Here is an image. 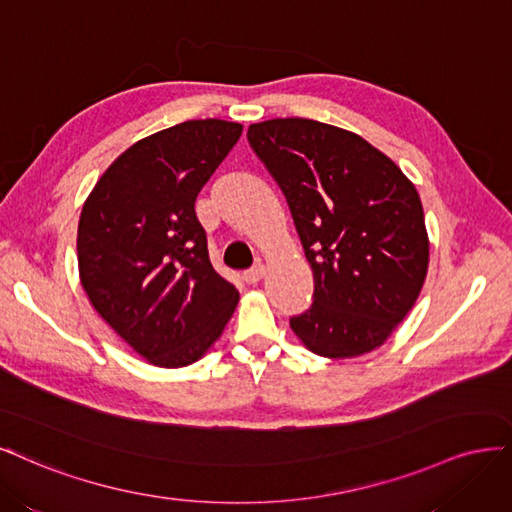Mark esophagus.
I'll use <instances>...</instances> for the list:
<instances>
[{"label": "esophagus", "mask_w": 512, "mask_h": 512, "mask_svg": "<svg viewBox=\"0 0 512 512\" xmlns=\"http://www.w3.org/2000/svg\"><path fill=\"white\" fill-rule=\"evenodd\" d=\"M263 274H266V266H263V263H255L253 268L242 272V278H244L249 285H255V283H259Z\"/></svg>", "instance_id": "obj_1"}]
</instances>
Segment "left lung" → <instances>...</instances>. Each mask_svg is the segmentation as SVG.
Instances as JSON below:
<instances>
[{
  "mask_svg": "<svg viewBox=\"0 0 512 512\" xmlns=\"http://www.w3.org/2000/svg\"><path fill=\"white\" fill-rule=\"evenodd\" d=\"M246 138L283 191L315 276L310 308L289 319L295 336L321 357L374 351L417 302L430 263L415 185L334 125L272 119Z\"/></svg>",
  "mask_w": 512,
  "mask_h": 512,
  "instance_id": "left-lung-1",
  "label": "left lung"
}]
</instances>
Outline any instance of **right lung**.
<instances>
[{"label":"right lung","mask_w":512,"mask_h":512,"mask_svg":"<svg viewBox=\"0 0 512 512\" xmlns=\"http://www.w3.org/2000/svg\"><path fill=\"white\" fill-rule=\"evenodd\" d=\"M240 134L221 119L157 131L129 146L82 206L80 283L153 366L193 364L234 315L238 289L212 268L195 200Z\"/></svg>","instance_id":"1"}]
</instances>
